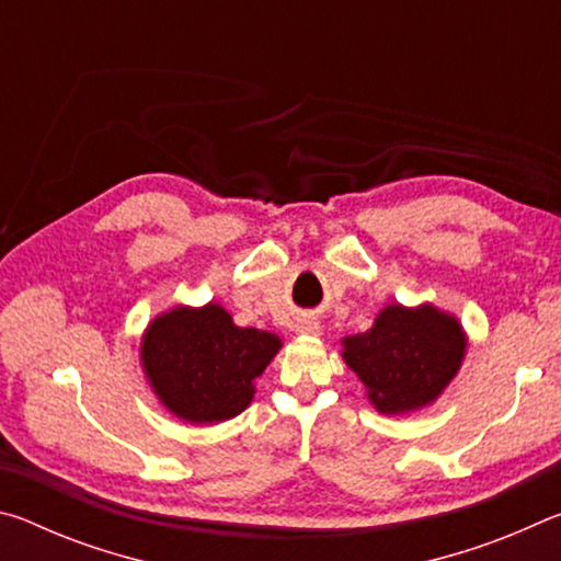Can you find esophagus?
Returning <instances> with one entry per match:
<instances>
[{
    "label": "esophagus",
    "instance_id": "obj_1",
    "mask_svg": "<svg viewBox=\"0 0 561 561\" xmlns=\"http://www.w3.org/2000/svg\"><path fill=\"white\" fill-rule=\"evenodd\" d=\"M319 321L314 317H304L297 321V331L299 334H319Z\"/></svg>",
    "mask_w": 561,
    "mask_h": 561
}]
</instances>
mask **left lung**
Returning a JSON list of instances; mask_svg holds the SVG:
<instances>
[{"label": "left lung", "instance_id": "8db88e82", "mask_svg": "<svg viewBox=\"0 0 561 561\" xmlns=\"http://www.w3.org/2000/svg\"><path fill=\"white\" fill-rule=\"evenodd\" d=\"M465 336L435 307H386L366 334L344 339V360L381 413L428 405L458 374Z\"/></svg>", "mask_w": 561, "mask_h": 561}]
</instances>
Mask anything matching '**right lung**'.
Segmentation results:
<instances>
[{"mask_svg": "<svg viewBox=\"0 0 561 561\" xmlns=\"http://www.w3.org/2000/svg\"><path fill=\"white\" fill-rule=\"evenodd\" d=\"M282 341L242 329L217 304L178 307L158 317L144 339V366L170 411L190 423L227 421L242 413Z\"/></svg>", "mask_w": 561, "mask_h": 561, "instance_id": "add662e5", "label": "right lung"}]
</instances>
